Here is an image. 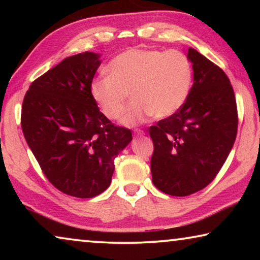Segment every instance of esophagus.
<instances>
[{
	"label": "esophagus",
	"mask_w": 260,
	"mask_h": 260,
	"mask_svg": "<svg viewBox=\"0 0 260 260\" xmlns=\"http://www.w3.org/2000/svg\"><path fill=\"white\" fill-rule=\"evenodd\" d=\"M145 133L143 130H140V129H136L135 130V135H136V136H143Z\"/></svg>",
	"instance_id": "34e87169"
}]
</instances>
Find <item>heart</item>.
Instances as JSON below:
<instances>
[{
	"instance_id": "heart-1",
	"label": "heart",
	"mask_w": 260,
	"mask_h": 260,
	"mask_svg": "<svg viewBox=\"0 0 260 260\" xmlns=\"http://www.w3.org/2000/svg\"><path fill=\"white\" fill-rule=\"evenodd\" d=\"M108 72L92 81V98L109 119L116 120L131 93L134 101L123 116V123L130 126L151 116H173L187 102L193 84L190 60L177 49H125L111 59Z\"/></svg>"
}]
</instances>
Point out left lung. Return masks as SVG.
Returning a JSON list of instances; mask_svg holds the SVG:
<instances>
[{
	"instance_id": "1",
	"label": "left lung",
	"mask_w": 260,
	"mask_h": 260,
	"mask_svg": "<svg viewBox=\"0 0 260 260\" xmlns=\"http://www.w3.org/2000/svg\"><path fill=\"white\" fill-rule=\"evenodd\" d=\"M194 84L176 113L149 127L154 143L152 183L163 193L187 197L207 187L225 163L238 130L236 95L218 65L189 48Z\"/></svg>"
}]
</instances>
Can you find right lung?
<instances>
[{
	"label": "right lung",
	"mask_w": 260,
	"mask_h": 260,
	"mask_svg": "<svg viewBox=\"0 0 260 260\" xmlns=\"http://www.w3.org/2000/svg\"><path fill=\"white\" fill-rule=\"evenodd\" d=\"M99 55L69 56L30 84L21 127L49 182L70 197H97L110 186L115 158L133 140L99 111L91 84Z\"/></svg>",
	"instance_id": "1"
}]
</instances>
